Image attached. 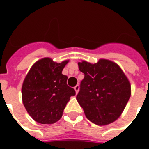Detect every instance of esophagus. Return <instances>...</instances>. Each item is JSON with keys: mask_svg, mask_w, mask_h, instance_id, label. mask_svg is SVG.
Returning a JSON list of instances; mask_svg holds the SVG:
<instances>
[{"mask_svg": "<svg viewBox=\"0 0 149 149\" xmlns=\"http://www.w3.org/2000/svg\"><path fill=\"white\" fill-rule=\"evenodd\" d=\"M74 89H75V91H76V93H77L78 91H79V89H80V86H79L78 84H77V85H76V86L74 87Z\"/></svg>", "mask_w": 149, "mask_h": 149, "instance_id": "esophagus-1", "label": "esophagus"}]
</instances>
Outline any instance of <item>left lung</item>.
<instances>
[{"mask_svg":"<svg viewBox=\"0 0 149 149\" xmlns=\"http://www.w3.org/2000/svg\"><path fill=\"white\" fill-rule=\"evenodd\" d=\"M79 69L84 74L77 100L91 122L106 125L115 121L131 96V86L121 68L108 60L96 64L82 61Z\"/></svg>","mask_w":149,"mask_h":149,"instance_id":"8db88e82","label":"left lung"}]
</instances>
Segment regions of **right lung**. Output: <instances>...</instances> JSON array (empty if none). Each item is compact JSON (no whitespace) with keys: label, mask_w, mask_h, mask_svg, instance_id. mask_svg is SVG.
<instances>
[{"label":"right lung","mask_w":149,"mask_h":149,"mask_svg":"<svg viewBox=\"0 0 149 149\" xmlns=\"http://www.w3.org/2000/svg\"><path fill=\"white\" fill-rule=\"evenodd\" d=\"M68 61L56 63L50 58L37 61L22 85V100L28 113L40 124H53L61 118L70 97L76 92L62 74Z\"/></svg>","instance_id":"obj_1"}]
</instances>
